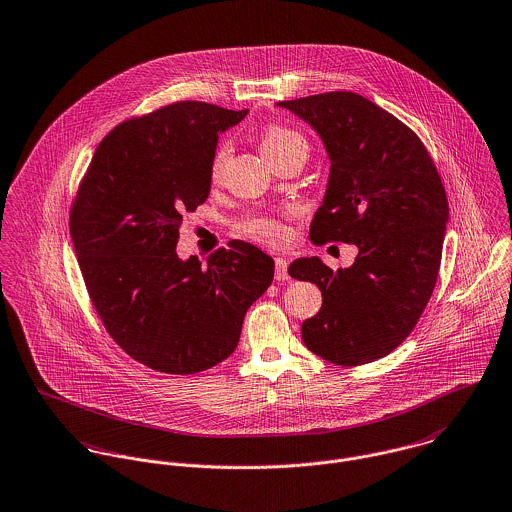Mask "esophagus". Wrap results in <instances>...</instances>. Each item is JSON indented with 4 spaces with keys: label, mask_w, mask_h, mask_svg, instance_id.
<instances>
[{
    "label": "esophagus",
    "mask_w": 512,
    "mask_h": 512,
    "mask_svg": "<svg viewBox=\"0 0 512 512\" xmlns=\"http://www.w3.org/2000/svg\"><path fill=\"white\" fill-rule=\"evenodd\" d=\"M276 280L278 282H288L290 280L288 260L286 258H276Z\"/></svg>",
    "instance_id": "34e87169"
}]
</instances>
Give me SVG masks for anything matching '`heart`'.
I'll return each instance as SVG.
<instances>
[{
    "label": "heart",
    "instance_id": "b5f03b06",
    "mask_svg": "<svg viewBox=\"0 0 512 512\" xmlns=\"http://www.w3.org/2000/svg\"><path fill=\"white\" fill-rule=\"evenodd\" d=\"M260 149L272 165L288 155H307V140L292 128L272 124V126L264 128V132L260 134ZM228 151H230V147L226 142H222L215 151L213 167H211V173L215 179L222 171ZM240 232H244L250 238L268 242V244H282L288 240V228L280 220L270 219V217H250V219L242 220Z\"/></svg>",
    "mask_w": 512,
    "mask_h": 512
}]
</instances>
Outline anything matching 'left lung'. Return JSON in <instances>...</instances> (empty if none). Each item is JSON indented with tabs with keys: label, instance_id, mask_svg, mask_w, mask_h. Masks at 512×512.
<instances>
[{
	"label": "left lung",
	"instance_id": "left-lung-1",
	"mask_svg": "<svg viewBox=\"0 0 512 512\" xmlns=\"http://www.w3.org/2000/svg\"><path fill=\"white\" fill-rule=\"evenodd\" d=\"M323 142L329 179L309 238L359 248L333 272L319 256L297 258L290 276L323 295L305 319V347L335 365L372 363L416 327L438 280L447 197L420 138L390 112L355 92L278 102Z\"/></svg>",
	"mask_w": 512,
	"mask_h": 512
}]
</instances>
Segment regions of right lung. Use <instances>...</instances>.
<instances>
[{
	"mask_svg": "<svg viewBox=\"0 0 512 512\" xmlns=\"http://www.w3.org/2000/svg\"><path fill=\"white\" fill-rule=\"evenodd\" d=\"M248 110L175 102L114 128L96 147L71 209V238L90 299L136 361L195 374L230 357L274 260L230 240L207 260L179 258L185 213L211 193L219 136Z\"/></svg>",
	"mask_w": 512,
	"mask_h": 512,
	"instance_id": "obj_1",
	"label": "right lung"
}]
</instances>
